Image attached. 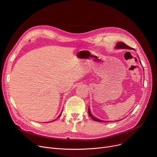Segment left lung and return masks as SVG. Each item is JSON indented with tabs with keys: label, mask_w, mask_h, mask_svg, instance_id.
<instances>
[{
	"label": "left lung",
	"mask_w": 157,
	"mask_h": 157,
	"mask_svg": "<svg viewBox=\"0 0 157 157\" xmlns=\"http://www.w3.org/2000/svg\"><path fill=\"white\" fill-rule=\"evenodd\" d=\"M116 47L117 48H127V49H134V48H132V47H130L129 46L125 44H124L123 42H119V43H117V45H116ZM88 113H89L90 116L91 117V119H92V120H94V121H99V122H104V121H102V120H98V119H97V118L95 117L94 116L91 115L89 109H88Z\"/></svg>",
	"instance_id": "1"
}]
</instances>
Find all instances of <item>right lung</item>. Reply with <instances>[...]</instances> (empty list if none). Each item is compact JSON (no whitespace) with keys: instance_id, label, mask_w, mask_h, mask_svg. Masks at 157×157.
<instances>
[{"instance_id":"1","label":"right lung","mask_w":157,"mask_h":157,"mask_svg":"<svg viewBox=\"0 0 157 157\" xmlns=\"http://www.w3.org/2000/svg\"><path fill=\"white\" fill-rule=\"evenodd\" d=\"M61 114H62V113H61ZM60 116H58V117H60Z\"/></svg>"}]
</instances>
